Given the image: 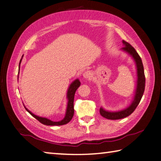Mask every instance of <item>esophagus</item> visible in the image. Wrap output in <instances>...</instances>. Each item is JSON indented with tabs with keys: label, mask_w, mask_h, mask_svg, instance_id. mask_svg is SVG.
<instances>
[{
	"label": "esophagus",
	"mask_w": 161,
	"mask_h": 161,
	"mask_svg": "<svg viewBox=\"0 0 161 161\" xmlns=\"http://www.w3.org/2000/svg\"><path fill=\"white\" fill-rule=\"evenodd\" d=\"M92 72H89V71H86L84 72L83 74V77L85 78V79H90L92 77Z\"/></svg>",
	"instance_id": "34e87169"
}]
</instances>
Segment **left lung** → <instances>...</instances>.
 Here are the masks:
<instances>
[{"label": "left lung", "instance_id": "obj_1", "mask_svg": "<svg viewBox=\"0 0 161 161\" xmlns=\"http://www.w3.org/2000/svg\"><path fill=\"white\" fill-rule=\"evenodd\" d=\"M124 44V47L121 49L125 52L130 54L136 63V73H137V81H136V88L134 93V96L132 101L129 106L124 110L116 111V112H110L104 110L103 108H100V114L103 118L108 119H119L129 116L132 113L136 108L138 106L140 101L143 96L145 89V75L144 66H143L142 60L141 58L137 53L135 49L132 47L129 43L125 41H122Z\"/></svg>", "mask_w": 161, "mask_h": 161}]
</instances>
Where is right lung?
I'll return each instance as SVG.
<instances>
[{"mask_svg": "<svg viewBox=\"0 0 161 161\" xmlns=\"http://www.w3.org/2000/svg\"><path fill=\"white\" fill-rule=\"evenodd\" d=\"M22 58L19 61V65L20 63H21ZM18 78V77H17ZM80 80L77 79L75 80L73 82L71 83L70 85H69L68 92H67V98H68V106H67V109H66V113H65V116L62 120L58 121V122H54L52 121L51 119L46 118H42V117L37 116L34 115V113H32L31 111L29 110L25 106V108L27 110L29 113H30L31 115L34 117V118H36L37 120H39L41 123H42L45 125H51V126H54V125H56V126H59V125H63L71 120L73 118V115H74V98H75V93L76 91L79 88V86H80Z\"/></svg>", "mask_w": 161, "mask_h": 161, "instance_id": "1", "label": "right lung"}]
</instances>
